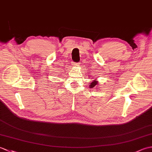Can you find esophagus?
Returning a JSON list of instances; mask_svg holds the SVG:
<instances>
[{
  "label": "esophagus",
  "mask_w": 152,
  "mask_h": 152,
  "mask_svg": "<svg viewBox=\"0 0 152 152\" xmlns=\"http://www.w3.org/2000/svg\"><path fill=\"white\" fill-rule=\"evenodd\" d=\"M73 65L74 66H78V65H80V63H73Z\"/></svg>",
  "instance_id": "34e87169"
}]
</instances>
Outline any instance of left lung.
I'll list each match as a JSON object with an SVG mask.
<instances>
[{"label":"left lung","mask_w":152,"mask_h":152,"mask_svg":"<svg viewBox=\"0 0 152 152\" xmlns=\"http://www.w3.org/2000/svg\"><path fill=\"white\" fill-rule=\"evenodd\" d=\"M98 83V81H96V80H93V82H91V83H90L89 85V88H95V87L96 86V84H97Z\"/></svg>","instance_id":"obj_1"}]
</instances>
